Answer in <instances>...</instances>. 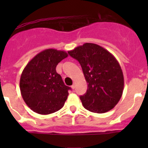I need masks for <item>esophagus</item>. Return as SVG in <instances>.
Returning a JSON list of instances; mask_svg holds the SVG:
<instances>
[{"mask_svg": "<svg viewBox=\"0 0 148 148\" xmlns=\"http://www.w3.org/2000/svg\"><path fill=\"white\" fill-rule=\"evenodd\" d=\"M75 84H73V85L71 86V88L73 90V89H75Z\"/></svg>", "mask_w": 148, "mask_h": 148, "instance_id": "obj_1", "label": "esophagus"}]
</instances>
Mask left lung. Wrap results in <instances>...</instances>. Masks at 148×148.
<instances>
[{"label": "left lung", "mask_w": 148, "mask_h": 148, "mask_svg": "<svg viewBox=\"0 0 148 148\" xmlns=\"http://www.w3.org/2000/svg\"><path fill=\"white\" fill-rule=\"evenodd\" d=\"M68 54L79 62L87 84L82 104L90 112L104 113L118 104L124 90L119 63L109 51L92 43L78 46Z\"/></svg>", "instance_id": "obj_1"}]
</instances>
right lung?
<instances>
[{
	"instance_id": "1",
	"label": "right lung",
	"mask_w": 148,
	"mask_h": 148,
	"mask_svg": "<svg viewBox=\"0 0 148 148\" xmlns=\"http://www.w3.org/2000/svg\"><path fill=\"white\" fill-rule=\"evenodd\" d=\"M68 56L65 51L47 49L29 61L21 75L20 90L27 105L35 113L47 115L59 110L69 95L56 66Z\"/></svg>"
}]
</instances>
